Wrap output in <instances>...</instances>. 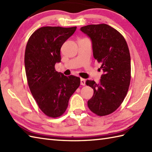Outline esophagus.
<instances>
[{
    "instance_id": "esophagus-1",
    "label": "esophagus",
    "mask_w": 152,
    "mask_h": 152,
    "mask_svg": "<svg viewBox=\"0 0 152 152\" xmlns=\"http://www.w3.org/2000/svg\"><path fill=\"white\" fill-rule=\"evenodd\" d=\"M80 83H81L82 86H85L86 85V80L83 78L80 79Z\"/></svg>"
}]
</instances>
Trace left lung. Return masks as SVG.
I'll use <instances>...</instances> for the list:
<instances>
[{"instance_id":"1","label":"left lung","mask_w":152,"mask_h":152,"mask_svg":"<svg viewBox=\"0 0 152 152\" xmlns=\"http://www.w3.org/2000/svg\"><path fill=\"white\" fill-rule=\"evenodd\" d=\"M80 31L90 38L93 57L103 73L98 83L87 80L94 90L88 101L90 110L103 116L114 112L127 95L131 81V57L124 37L106 24L89 25Z\"/></svg>"}]
</instances>
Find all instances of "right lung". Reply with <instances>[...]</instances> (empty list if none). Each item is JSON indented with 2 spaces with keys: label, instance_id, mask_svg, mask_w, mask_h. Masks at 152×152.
Instances as JSON below:
<instances>
[{
  "label": "right lung",
  "instance_id": "1",
  "mask_svg": "<svg viewBox=\"0 0 152 152\" xmlns=\"http://www.w3.org/2000/svg\"><path fill=\"white\" fill-rule=\"evenodd\" d=\"M76 29L43 27L27 42L25 67L28 87L38 107L49 117H59L66 111L70 96L80 85L79 77H67L55 69L61 62V46Z\"/></svg>",
  "mask_w": 152,
  "mask_h": 152
}]
</instances>
